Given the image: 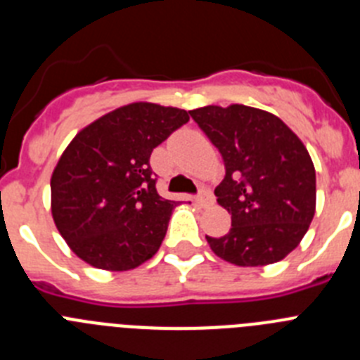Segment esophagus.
I'll list each match as a JSON object with an SVG mask.
<instances>
[{
  "mask_svg": "<svg viewBox=\"0 0 360 360\" xmlns=\"http://www.w3.org/2000/svg\"><path fill=\"white\" fill-rule=\"evenodd\" d=\"M212 202H214V200H212L211 191H207V189H203L202 193H200V195L196 196V205H198V207H202V209L211 207Z\"/></svg>",
  "mask_w": 360,
  "mask_h": 360,
  "instance_id": "34e87169",
  "label": "esophagus"
}]
</instances>
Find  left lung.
I'll return each instance as SVG.
<instances>
[{"label": "left lung", "instance_id": "8db88e82", "mask_svg": "<svg viewBox=\"0 0 360 360\" xmlns=\"http://www.w3.org/2000/svg\"><path fill=\"white\" fill-rule=\"evenodd\" d=\"M225 162L218 203L231 231L207 236L212 252L238 266L281 262L316 214V167L297 135L274 113L231 104L189 111Z\"/></svg>", "mask_w": 360, "mask_h": 360}]
</instances>
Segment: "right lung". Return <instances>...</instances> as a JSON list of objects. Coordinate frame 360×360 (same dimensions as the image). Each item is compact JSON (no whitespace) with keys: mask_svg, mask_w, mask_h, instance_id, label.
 <instances>
[{"mask_svg":"<svg viewBox=\"0 0 360 360\" xmlns=\"http://www.w3.org/2000/svg\"><path fill=\"white\" fill-rule=\"evenodd\" d=\"M187 120L180 108L131 103L98 117L66 146L50 178V209L82 262L124 272L158 252L176 202L157 193L149 157Z\"/></svg>","mask_w":360,"mask_h":360,"instance_id":"add662e5","label":"right lung"}]
</instances>
